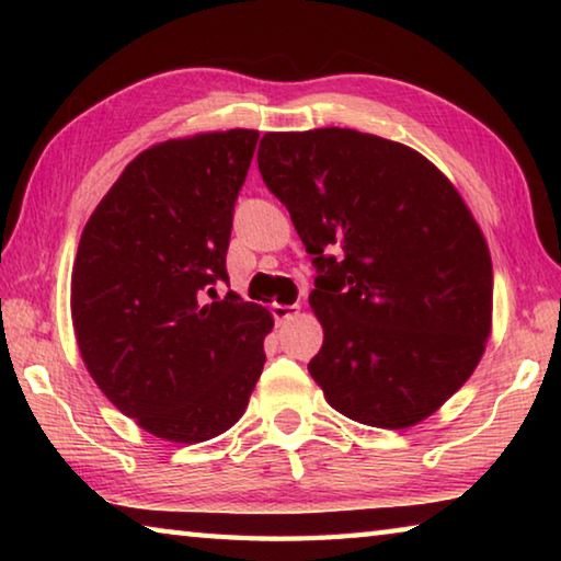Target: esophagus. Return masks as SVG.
Instances as JSON below:
<instances>
[{
    "label": "esophagus",
    "mask_w": 561,
    "mask_h": 561,
    "mask_svg": "<svg viewBox=\"0 0 561 561\" xmlns=\"http://www.w3.org/2000/svg\"><path fill=\"white\" fill-rule=\"evenodd\" d=\"M299 314V304H272V317L277 324H284L291 317Z\"/></svg>",
    "instance_id": "obj_1"
}]
</instances>
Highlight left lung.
<instances>
[{
    "label": "left lung",
    "mask_w": 561,
    "mask_h": 561,
    "mask_svg": "<svg viewBox=\"0 0 561 561\" xmlns=\"http://www.w3.org/2000/svg\"><path fill=\"white\" fill-rule=\"evenodd\" d=\"M317 267L331 408L411 428L468 381L492 321V262L458 190L413 148L351 128L267 133L257 153Z\"/></svg>",
    "instance_id": "8db88e82"
}]
</instances>
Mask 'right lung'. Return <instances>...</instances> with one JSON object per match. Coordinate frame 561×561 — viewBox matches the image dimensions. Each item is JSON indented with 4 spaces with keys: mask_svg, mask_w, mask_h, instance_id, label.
I'll use <instances>...</instances> for the list:
<instances>
[{
    "mask_svg": "<svg viewBox=\"0 0 561 561\" xmlns=\"http://www.w3.org/2000/svg\"><path fill=\"white\" fill-rule=\"evenodd\" d=\"M257 138L234 128L144 150L81 232L71 317L83 364L158 438L193 445L232 428L267 358L270 311L215 297Z\"/></svg>",
    "mask_w": 561,
    "mask_h": 561,
    "instance_id": "right-lung-1",
    "label": "right lung"
}]
</instances>
